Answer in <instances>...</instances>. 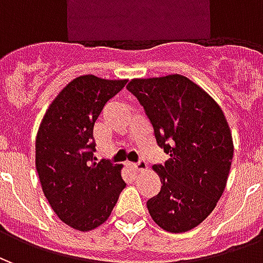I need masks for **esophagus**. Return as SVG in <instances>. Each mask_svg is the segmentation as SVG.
Instances as JSON below:
<instances>
[{
  "label": "esophagus",
  "instance_id": "1",
  "mask_svg": "<svg viewBox=\"0 0 263 263\" xmlns=\"http://www.w3.org/2000/svg\"><path fill=\"white\" fill-rule=\"evenodd\" d=\"M131 167L138 172H143L146 171L148 166H146V162H145V160H139L138 163H131Z\"/></svg>",
  "mask_w": 263,
  "mask_h": 263
}]
</instances>
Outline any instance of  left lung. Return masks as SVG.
Returning a JSON list of instances; mask_svg holds the SVG:
<instances>
[{"instance_id":"obj_1","label":"left lung","mask_w":263,"mask_h":263,"mask_svg":"<svg viewBox=\"0 0 263 263\" xmlns=\"http://www.w3.org/2000/svg\"><path fill=\"white\" fill-rule=\"evenodd\" d=\"M126 88L139 100L166 163L155 165L162 187L148 200L152 220L167 232H186L215 209L227 186L234 142L218 103L187 77L132 79Z\"/></svg>"}]
</instances>
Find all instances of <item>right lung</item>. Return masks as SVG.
Segmentation results:
<instances>
[{
	"label": "right lung",
	"mask_w": 263,
	"mask_h": 263,
	"mask_svg": "<svg viewBox=\"0 0 263 263\" xmlns=\"http://www.w3.org/2000/svg\"><path fill=\"white\" fill-rule=\"evenodd\" d=\"M126 80L76 77L43 115L35 143V165L45 197L65 224L91 231L111 214L126 184L122 165L96 162L92 128L109 98Z\"/></svg>",
	"instance_id": "right-lung-1"
}]
</instances>
